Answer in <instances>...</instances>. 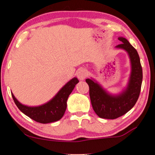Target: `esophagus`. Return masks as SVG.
<instances>
[{
  "mask_svg": "<svg viewBox=\"0 0 155 155\" xmlns=\"http://www.w3.org/2000/svg\"><path fill=\"white\" fill-rule=\"evenodd\" d=\"M76 75H77L78 79L83 80L84 79H85L87 75V71L84 68H80L76 73Z\"/></svg>",
  "mask_w": 155,
  "mask_h": 155,
  "instance_id": "esophagus-1",
  "label": "esophagus"
}]
</instances>
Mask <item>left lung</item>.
<instances>
[{
    "mask_svg": "<svg viewBox=\"0 0 155 155\" xmlns=\"http://www.w3.org/2000/svg\"><path fill=\"white\" fill-rule=\"evenodd\" d=\"M116 48L126 50L131 62V74L128 85L121 94L113 96L91 79H86L90 88V97L93 109L100 118L115 119L126 114L132 109L138 99L143 81V69L136 49L124 37Z\"/></svg>",
    "mask_w": 155,
    "mask_h": 155,
    "instance_id": "left-lung-1",
    "label": "left lung"
}]
</instances>
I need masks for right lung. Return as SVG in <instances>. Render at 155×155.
Wrapping results in <instances>:
<instances>
[{
  "mask_svg": "<svg viewBox=\"0 0 155 155\" xmlns=\"http://www.w3.org/2000/svg\"><path fill=\"white\" fill-rule=\"evenodd\" d=\"M79 82L74 78L68 82L48 103L39 107H27L17 100L12 94V99L19 109L31 119L40 124H48L60 120L64 115L67 107V100L73 90L75 84Z\"/></svg>",
  "mask_w": 155,
  "mask_h": 155,
  "instance_id": "obj_1",
  "label": "right lung"
}]
</instances>
